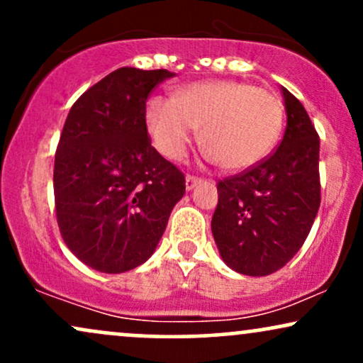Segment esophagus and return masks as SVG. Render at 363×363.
I'll return each mask as SVG.
<instances>
[{"label":"esophagus","instance_id":"1","mask_svg":"<svg viewBox=\"0 0 363 363\" xmlns=\"http://www.w3.org/2000/svg\"><path fill=\"white\" fill-rule=\"evenodd\" d=\"M201 182V179L193 177V176H186V191H193L196 186Z\"/></svg>","mask_w":363,"mask_h":363}]
</instances>
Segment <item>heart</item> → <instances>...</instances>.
Returning a JSON list of instances; mask_svg holds the SVG:
<instances>
[{"label": "heart", "instance_id": "1", "mask_svg": "<svg viewBox=\"0 0 363 363\" xmlns=\"http://www.w3.org/2000/svg\"><path fill=\"white\" fill-rule=\"evenodd\" d=\"M147 124L170 160L184 157L203 128V145L223 169L245 170L269 155L283 124L280 99L245 82L191 83L176 97H153Z\"/></svg>", "mask_w": 363, "mask_h": 363}]
</instances>
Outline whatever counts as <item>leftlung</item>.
<instances>
[{"label":"left lung","mask_w":363,"mask_h":363,"mask_svg":"<svg viewBox=\"0 0 363 363\" xmlns=\"http://www.w3.org/2000/svg\"><path fill=\"white\" fill-rule=\"evenodd\" d=\"M286 128L257 167L218 182L211 232L228 268L266 277L289 262L309 235L320 203L319 136L309 114L281 86Z\"/></svg>","instance_id":"left-lung-1"}]
</instances>
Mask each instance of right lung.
<instances>
[{
    "mask_svg": "<svg viewBox=\"0 0 363 363\" xmlns=\"http://www.w3.org/2000/svg\"><path fill=\"white\" fill-rule=\"evenodd\" d=\"M167 69L119 68L73 104L54 158L57 225L74 256L124 273L155 252L186 193L184 174L147 131V99Z\"/></svg>",
    "mask_w": 363,
    "mask_h": 363,
    "instance_id": "right-lung-1",
    "label": "right lung"
}]
</instances>
